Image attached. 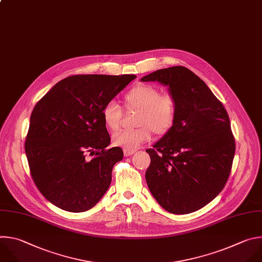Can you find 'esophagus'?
Returning <instances> with one entry per match:
<instances>
[{
  "label": "esophagus",
  "instance_id": "obj_1",
  "mask_svg": "<svg viewBox=\"0 0 262 262\" xmlns=\"http://www.w3.org/2000/svg\"><path fill=\"white\" fill-rule=\"evenodd\" d=\"M135 151H136V149H124V155H125L126 157H128V156L133 155Z\"/></svg>",
  "mask_w": 262,
  "mask_h": 262
}]
</instances>
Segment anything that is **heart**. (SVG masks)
Listing matches in <instances>:
<instances>
[{"label":"heart","mask_w":262,"mask_h":262,"mask_svg":"<svg viewBox=\"0 0 262 262\" xmlns=\"http://www.w3.org/2000/svg\"><path fill=\"white\" fill-rule=\"evenodd\" d=\"M128 110H137L134 130H121L114 134L113 141L124 149H136L150 138V131L157 136L166 134L174 124L178 114L177 98L170 93L161 91L150 84H137L124 97ZM123 111L119 104L112 100L104 105L102 118L105 126L115 131L119 129Z\"/></svg>","instance_id":"1"}]
</instances>
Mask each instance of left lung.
<instances>
[{
	"label": "left lung",
	"mask_w": 262,
	"mask_h": 262,
	"mask_svg": "<svg viewBox=\"0 0 262 262\" xmlns=\"http://www.w3.org/2000/svg\"><path fill=\"white\" fill-rule=\"evenodd\" d=\"M140 80L168 86L178 101L173 126L146 149L147 187L169 213L198 211L223 190L230 174L235 142L228 114L205 82L186 67L157 70Z\"/></svg>",
	"instance_id": "1"
}]
</instances>
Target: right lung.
<instances>
[{
	"label": "right lung",
	"mask_w": 262,
	"mask_h": 262,
	"mask_svg": "<svg viewBox=\"0 0 262 262\" xmlns=\"http://www.w3.org/2000/svg\"><path fill=\"white\" fill-rule=\"evenodd\" d=\"M136 75H73L47 92L35 105L25 150L41 194L72 213L85 212L105 194L114 165L124 157L107 149L111 136L102 110ZM95 156L92 160L86 154Z\"/></svg>",
	"instance_id": "add662e5"
}]
</instances>
